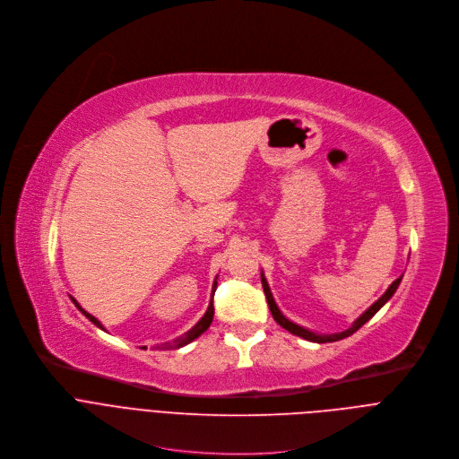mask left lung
<instances>
[{"mask_svg": "<svg viewBox=\"0 0 459 459\" xmlns=\"http://www.w3.org/2000/svg\"><path fill=\"white\" fill-rule=\"evenodd\" d=\"M260 281H262V288H264V293H265V299H267V306H269V311H271L274 322H277L279 325H282L284 329H288L290 333H293V334L304 338V340L316 342V343H327V342H336V340H342V338L351 336V334L356 333L365 322H369V320L389 302V299L396 293V290H398V286H400V282H402V277L396 279V281L389 286V290H387L368 311H365L363 315H359V318H356L349 329H345V331H342V333H334V334H318V333H313V331H309V329H306V327H302V325H299V324L288 320V318L282 315V311L279 309V306L274 304V299H273V295H271V290H269V286H267V281H265V277H264V273L260 274Z\"/></svg>", "mask_w": 459, "mask_h": 459, "instance_id": "obj_1", "label": "left lung"}]
</instances>
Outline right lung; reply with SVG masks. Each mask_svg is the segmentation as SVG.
<instances>
[{"instance_id":"add662e5","label":"right lung","mask_w":459,"mask_h":459,"mask_svg":"<svg viewBox=\"0 0 459 459\" xmlns=\"http://www.w3.org/2000/svg\"><path fill=\"white\" fill-rule=\"evenodd\" d=\"M215 290H217V281L213 282V290H212V302H210V306H208V311L204 313V316L188 331V333H185V334H182V336H178V338H175L173 342H168V343H162V347L164 349H178V347H182V345H186V343H190V342H194L195 338H199L210 325H212V320H213V293H215ZM72 302L75 304V307L91 322V324H96L100 329H103V331H107L105 327H103V324L96 318V316H91L90 313H86L74 299H72Z\"/></svg>"}]
</instances>
